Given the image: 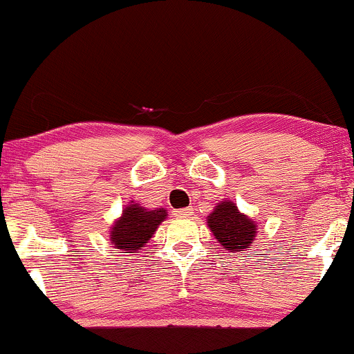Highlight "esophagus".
Listing matches in <instances>:
<instances>
[{
	"mask_svg": "<svg viewBox=\"0 0 354 354\" xmlns=\"http://www.w3.org/2000/svg\"><path fill=\"white\" fill-rule=\"evenodd\" d=\"M173 214L176 218H189L191 214H193V208H181V209H176L173 211Z\"/></svg>",
	"mask_w": 354,
	"mask_h": 354,
	"instance_id": "34e87169",
	"label": "esophagus"
}]
</instances>
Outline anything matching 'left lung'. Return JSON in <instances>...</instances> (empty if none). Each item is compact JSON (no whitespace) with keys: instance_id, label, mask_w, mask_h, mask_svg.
I'll use <instances>...</instances> for the list:
<instances>
[{"instance_id":"obj_1","label":"left lung","mask_w":354,"mask_h":354,"mask_svg":"<svg viewBox=\"0 0 354 354\" xmlns=\"http://www.w3.org/2000/svg\"><path fill=\"white\" fill-rule=\"evenodd\" d=\"M206 223L219 245L231 253L251 248L258 233V225L246 214L239 213L238 206L230 200L218 203L206 218Z\"/></svg>"}]
</instances>
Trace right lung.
<instances>
[{"label": "right lung", "instance_id": "add662e5", "mask_svg": "<svg viewBox=\"0 0 354 354\" xmlns=\"http://www.w3.org/2000/svg\"><path fill=\"white\" fill-rule=\"evenodd\" d=\"M166 216L168 213L165 208L148 209L131 201L124 206L121 218H118L111 226L109 239L116 250H121L123 253H135L138 250H143Z\"/></svg>", "mask_w": 354, "mask_h": 354}]
</instances>
